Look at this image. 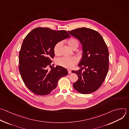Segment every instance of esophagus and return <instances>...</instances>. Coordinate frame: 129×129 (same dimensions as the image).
Here are the masks:
<instances>
[{"label": "esophagus", "instance_id": "34e87169", "mask_svg": "<svg viewBox=\"0 0 129 129\" xmlns=\"http://www.w3.org/2000/svg\"><path fill=\"white\" fill-rule=\"evenodd\" d=\"M68 72L69 74H70V73H71V70L70 69H68Z\"/></svg>", "mask_w": 129, "mask_h": 129}]
</instances>
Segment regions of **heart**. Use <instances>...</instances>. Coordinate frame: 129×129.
Returning a JSON list of instances; mask_svg holds the SVG:
<instances>
[{
	"label": "heart",
	"instance_id": "heart-1",
	"mask_svg": "<svg viewBox=\"0 0 129 129\" xmlns=\"http://www.w3.org/2000/svg\"><path fill=\"white\" fill-rule=\"evenodd\" d=\"M67 45L72 50L76 49L79 46V41L76 38H70L67 41ZM62 47V43L59 42L54 45L53 48V51L54 54L59 56L61 53V50ZM78 61L76 58H67L62 57L59 58L57 60V64L63 67L66 68H71L77 64Z\"/></svg>",
	"mask_w": 129,
	"mask_h": 129
}]
</instances>
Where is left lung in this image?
Instances as JSON below:
<instances>
[{"mask_svg": "<svg viewBox=\"0 0 129 129\" xmlns=\"http://www.w3.org/2000/svg\"><path fill=\"white\" fill-rule=\"evenodd\" d=\"M68 32L80 41L83 51L78 65L81 69L72 71L79 78L73 84V88L82 94L92 93L101 86L107 75L109 61L107 46L100 33L92 29L82 27Z\"/></svg>", "mask_w": 129, "mask_h": 129, "instance_id": "left-lung-1", "label": "left lung"}]
</instances>
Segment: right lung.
<instances>
[{
	"instance_id": "right-lung-1",
	"label": "right lung",
	"mask_w": 129,
	"mask_h": 129,
	"mask_svg": "<svg viewBox=\"0 0 129 129\" xmlns=\"http://www.w3.org/2000/svg\"><path fill=\"white\" fill-rule=\"evenodd\" d=\"M69 37L65 30L46 27L34 28L25 37L19 52V70L24 83L34 93L49 94L56 88L59 79L67 75V69L61 66L50 71L47 67L54 56V45Z\"/></svg>"
}]
</instances>
